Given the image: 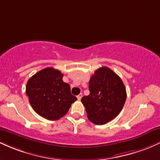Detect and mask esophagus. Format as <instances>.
I'll use <instances>...</instances> for the list:
<instances>
[{
  "label": "esophagus",
  "mask_w": 160,
  "mask_h": 160,
  "mask_svg": "<svg viewBox=\"0 0 160 160\" xmlns=\"http://www.w3.org/2000/svg\"><path fill=\"white\" fill-rule=\"evenodd\" d=\"M82 94H79L78 95V96H77V98H78V100H81V99H82Z\"/></svg>",
  "instance_id": "1"
}]
</instances>
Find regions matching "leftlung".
Masks as SVG:
<instances>
[{
    "label": "left lung",
    "instance_id": "obj_1",
    "mask_svg": "<svg viewBox=\"0 0 160 160\" xmlns=\"http://www.w3.org/2000/svg\"><path fill=\"white\" fill-rule=\"evenodd\" d=\"M90 94L82 98L88 118L104 125L116 118L126 100V89L120 77L108 67L95 71L89 81Z\"/></svg>",
    "mask_w": 160,
    "mask_h": 160
}]
</instances>
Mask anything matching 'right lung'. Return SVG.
I'll return each instance as SVG.
<instances>
[{
	"label": "right lung",
	"instance_id": "obj_1",
	"mask_svg": "<svg viewBox=\"0 0 160 160\" xmlns=\"http://www.w3.org/2000/svg\"><path fill=\"white\" fill-rule=\"evenodd\" d=\"M62 77L60 71L48 67L32 75L27 82L26 92L32 107L39 116L48 120H57L65 116L77 100Z\"/></svg>",
	"mask_w": 160,
	"mask_h": 160
}]
</instances>
